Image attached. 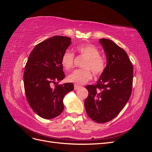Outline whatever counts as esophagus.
I'll return each instance as SVG.
<instances>
[{"label":"esophagus","mask_w":152,"mask_h":152,"mask_svg":"<svg viewBox=\"0 0 152 152\" xmlns=\"http://www.w3.org/2000/svg\"><path fill=\"white\" fill-rule=\"evenodd\" d=\"M80 87V86H79V85H78V84H74V89L75 90H77V89H79V88Z\"/></svg>","instance_id":"esophagus-1"}]
</instances>
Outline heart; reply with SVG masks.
Segmentation results:
<instances>
[{
  "instance_id": "1",
  "label": "heart",
  "mask_w": 152,
  "mask_h": 152,
  "mask_svg": "<svg viewBox=\"0 0 152 152\" xmlns=\"http://www.w3.org/2000/svg\"><path fill=\"white\" fill-rule=\"evenodd\" d=\"M75 50L79 54L86 58L82 67L77 69L69 74L68 80L77 84H84L92 79V73L90 69L96 75H101L106 68L105 59L99 55V50L94 45L89 44L78 45ZM75 55L71 50H66L61 57V63L63 67L69 70L73 66Z\"/></svg>"
}]
</instances>
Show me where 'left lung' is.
<instances>
[{"label":"left lung","instance_id":"left-lung-1","mask_svg":"<svg viewBox=\"0 0 152 152\" xmlns=\"http://www.w3.org/2000/svg\"><path fill=\"white\" fill-rule=\"evenodd\" d=\"M107 56V66L96 85L86 88L87 114L93 121L102 124L112 121L125 107L132 87L133 66L126 52L107 39H99Z\"/></svg>","mask_w":152,"mask_h":152}]
</instances>
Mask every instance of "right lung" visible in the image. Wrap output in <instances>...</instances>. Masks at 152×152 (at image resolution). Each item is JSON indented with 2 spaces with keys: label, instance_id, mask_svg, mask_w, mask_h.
Wrapping results in <instances>:
<instances>
[{
  "label": "right lung",
  "instance_id": "right-lung-1",
  "mask_svg": "<svg viewBox=\"0 0 152 152\" xmlns=\"http://www.w3.org/2000/svg\"><path fill=\"white\" fill-rule=\"evenodd\" d=\"M70 44L71 39L68 37H52L36 45L26 63L23 76L26 97L34 112L43 118L59 115L64 109V96L74 89L72 83L58 84L65 76L61 57ZM53 83L57 84L54 88Z\"/></svg>",
  "mask_w": 152,
  "mask_h": 152
}]
</instances>
